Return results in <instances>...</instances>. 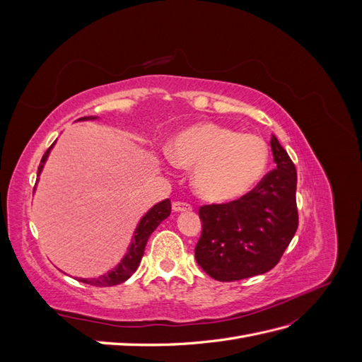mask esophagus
I'll list each match as a JSON object with an SVG mask.
<instances>
[{
    "label": "esophagus",
    "mask_w": 362,
    "mask_h": 362,
    "mask_svg": "<svg viewBox=\"0 0 362 362\" xmlns=\"http://www.w3.org/2000/svg\"><path fill=\"white\" fill-rule=\"evenodd\" d=\"M172 210L177 211V213H181V211H190L192 210V205L187 204V202H181V201H177L172 204Z\"/></svg>",
    "instance_id": "esophagus-1"
}]
</instances>
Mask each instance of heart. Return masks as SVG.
<instances>
[{"mask_svg": "<svg viewBox=\"0 0 362 362\" xmlns=\"http://www.w3.org/2000/svg\"><path fill=\"white\" fill-rule=\"evenodd\" d=\"M170 158L180 168H194L193 185L201 198L229 202L249 193L264 177L270 151L257 134L201 122L175 136Z\"/></svg>", "mask_w": 362, "mask_h": 362, "instance_id": "obj_1", "label": "heart"}]
</instances>
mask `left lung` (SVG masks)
<instances>
[{
    "mask_svg": "<svg viewBox=\"0 0 362 362\" xmlns=\"http://www.w3.org/2000/svg\"><path fill=\"white\" fill-rule=\"evenodd\" d=\"M270 146L276 169L255 189L237 201L199 208L202 234L194 258L216 281H240L272 270L298 229V173L275 136Z\"/></svg>",
    "mask_w": 362,
    "mask_h": 362,
    "instance_id": "8db88e82",
    "label": "left lung"
}]
</instances>
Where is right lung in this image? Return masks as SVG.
Instances as JSON below:
<instances>
[{"label":"right lung","mask_w":362,"mask_h":362,"mask_svg":"<svg viewBox=\"0 0 362 362\" xmlns=\"http://www.w3.org/2000/svg\"><path fill=\"white\" fill-rule=\"evenodd\" d=\"M87 119H96V117H92V116L90 117H80L78 120H87ZM52 145L47 149V152L43 154V157L40 160L39 169H37V177L40 175V172L43 169V164H45V161L49 156V151H51ZM170 210H172V206H170L169 199H164V201L158 202L157 205L152 206L151 210L144 217H141V221L139 222L136 231H134L133 242H131L127 255L124 257L122 261L119 262V266H116L112 272H108L107 275L92 278V279L80 278L78 281H81L84 284H89V286H95V287H112V286H117V284H120V282H125L137 270V267L140 264V259H141V257H144L145 246H146L149 235L154 233V229L164 221V218L169 217Z\"/></svg>","instance_id":"right-lung-1"}]
</instances>
